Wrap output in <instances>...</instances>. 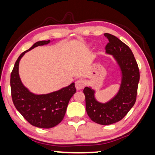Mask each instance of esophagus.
<instances>
[{"label": "esophagus", "mask_w": 155, "mask_h": 155, "mask_svg": "<svg viewBox=\"0 0 155 155\" xmlns=\"http://www.w3.org/2000/svg\"><path fill=\"white\" fill-rule=\"evenodd\" d=\"M85 81H84L82 79H80V80H78L77 81L75 82V87L76 89L80 90L83 88L85 87Z\"/></svg>", "instance_id": "obj_1"}]
</instances>
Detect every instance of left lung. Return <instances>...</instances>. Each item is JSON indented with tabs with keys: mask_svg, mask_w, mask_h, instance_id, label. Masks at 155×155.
Listing matches in <instances>:
<instances>
[{
	"mask_svg": "<svg viewBox=\"0 0 155 155\" xmlns=\"http://www.w3.org/2000/svg\"><path fill=\"white\" fill-rule=\"evenodd\" d=\"M109 43L105 46L106 53L113 56L121 71V83L117 93L105 103L98 102L95 91L85 87L86 111L89 117L96 123L108 125L121 120L135 103L140 70L134 56L126 44L113 35L104 33Z\"/></svg>",
	"mask_w": 155,
	"mask_h": 155,
	"instance_id": "8db88e82",
	"label": "left lung"
}]
</instances>
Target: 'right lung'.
<instances>
[{
	"label": "right lung",
	"mask_w": 155,
	"mask_h": 155,
	"mask_svg": "<svg viewBox=\"0 0 155 155\" xmlns=\"http://www.w3.org/2000/svg\"><path fill=\"white\" fill-rule=\"evenodd\" d=\"M51 41H38L21 54L16 60L11 75V96L16 109L32 125L40 128L53 127L58 125L65 114L68 102L75 93V83L58 91L44 95L30 92L22 83L19 76V63L25 53L38 46L47 45Z\"/></svg>",
	"instance_id": "add662e5"
}]
</instances>
